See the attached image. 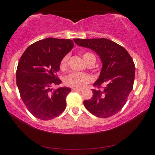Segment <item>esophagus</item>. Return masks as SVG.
<instances>
[{
  "label": "esophagus",
  "mask_w": 155,
  "mask_h": 155,
  "mask_svg": "<svg viewBox=\"0 0 155 155\" xmlns=\"http://www.w3.org/2000/svg\"><path fill=\"white\" fill-rule=\"evenodd\" d=\"M72 90H73V92H81L82 91L81 89H76V88H73L72 89Z\"/></svg>",
  "instance_id": "obj_1"
}]
</instances>
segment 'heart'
I'll return each instance as SVG.
<instances>
[{
  "label": "heart",
  "mask_w": 155,
  "mask_h": 155,
  "mask_svg": "<svg viewBox=\"0 0 155 155\" xmlns=\"http://www.w3.org/2000/svg\"><path fill=\"white\" fill-rule=\"evenodd\" d=\"M82 57H83L84 62L86 63H87L92 58H94V55L90 52L84 53ZM68 55H66L61 59L60 63V68L61 69L64 70L66 68L68 63ZM92 81V78L90 75L86 73H78V72H73V73L68 74L67 76H65L64 79V83L65 85L76 89L83 88Z\"/></svg>",
  "instance_id": "1"
}]
</instances>
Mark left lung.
Instances as JSON below:
<instances>
[{"label": "left lung", "instance_id": "obj_1", "mask_svg": "<svg viewBox=\"0 0 155 155\" xmlns=\"http://www.w3.org/2000/svg\"><path fill=\"white\" fill-rule=\"evenodd\" d=\"M75 44L90 48L97 53L102 63L100 75L94 82L93 97L83 101L91 114L99 118H108L120 111L133 90L135 67L128 52L111 40L101 39H75Z\"/></svg>", "mask_w": 155, "mask_h": 155}]
</instances>
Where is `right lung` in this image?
<instances>
[{
    "label": "right lung",
    "instance_id": "obj_1",
    "mask_svg": "<svg viewBox=\"0 0 155 155\" xmlns=\"http://www.w3.org/2000/svg\"><path fill=\"white\" fill-rule=\"evenodd\" d=\"M71 39L46 38L31 44L18 62L16 80L21 99L29 111L47 120L62 114L69 87H51L61 83L57 76L61 59L73 48Z\"/></svg>",
    "mask_w": 155,
    "mask_h": 155
}]
</instances>
